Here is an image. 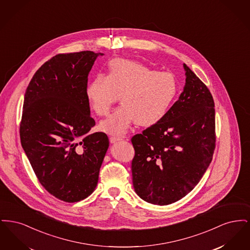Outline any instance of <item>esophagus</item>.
Listing matches in <instances>:
<instances>
[{
  "instance_id": "esophagus-1",
  "label": "esophagus",
  "mask_w": 250,
  "mask_h": 250,
  "mask_svg": "<svg viewBox=\"0 0 250 250\" xmlns=\"http://www.w3.org/2000/svg\"><path fill=\"white\" fill-rule=\"evenodd\" d=\"M121 140H122V138H120V137H110V138H109V142L111 143L119 142Z\"/></svg>"
}]
</instances>
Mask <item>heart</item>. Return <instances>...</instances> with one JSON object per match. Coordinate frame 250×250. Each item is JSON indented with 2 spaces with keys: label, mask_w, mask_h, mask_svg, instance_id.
Wrapping results in <instances>:
<instances>
[{
  "label": "heart",
  "mask_w": 250,
  "mask_h": 250,
  "mask_svg": "<svg viewBox=\"0 0 250 250\" xmlns=\"http://www.w3.org/2000/svg\"><path fill=\"white\" fill-rule=\"evenodd\" d=\"M178 90L172 73L118 58L109 62L107 76L98 74L88 83L86 97L95 114L103 117L120 95L122 106L100 124V129L122 135L135 122L141 126L159 123L172 106Z\"/></svg>",
  "instance_id": "b5f03b06"
}]
</instances>
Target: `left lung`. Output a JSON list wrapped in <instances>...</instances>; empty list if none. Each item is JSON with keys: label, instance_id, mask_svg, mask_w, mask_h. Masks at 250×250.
Segmentation results:
<instances>
[{"label": "left lung", "instance_id": "left-lung-1", "mask_svg": "<svg viewBox=\"0 0 250 250\" xmlns=\"http://www.w3.org/2000/svg\"><path fill=\"white\" fill-rule=\"evenodd\" d=\"M186 85L166 116L132 137L133 186L157 205L177 202L200 182L215 148L214 102L207 86L184 64Z\"/></svg>", "mask_w": 250, "mask_h": 250}]
</instances>
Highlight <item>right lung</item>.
I'll list each match as a JSON object with an SVG mask.
<instances>
[{
    "mask_svg": "<svg viewBox=\"0 0 250 250\" xmlns=\"http://www.w3.org/2000/svg\"><path fill=\"white\" fill-rule=\"evenodd\" d=\"M102 53H61L36 72L24 95L20 136L43 188L65 202L83 201L95 190L108 148L95 126L86 97L88 75Z\"/></svg>",
    "mask_w": 250,
    "mask_h": 250,
    "instance_id": "right-lung-1",
    "label": "right lung"
}]
</instances>
